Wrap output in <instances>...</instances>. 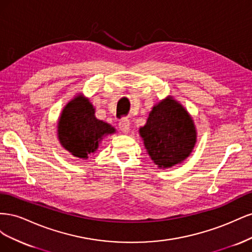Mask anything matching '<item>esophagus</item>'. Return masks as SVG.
<instances>
[{
    "mask_svg": "<svg viewBox=\"0 0 252 252\" xmlns=\"http://www.w3.org/2000/svg\"><path fill=\"white\" fill-rule=\"evenodd\" d=\"M119 128L121 129L122 132L128 133L129 130H130V121L127 118H123L119 122Z\"/></svg>",
    "mask_w": 252,
    "mask_h": 252,
    "instance_id": "obj_1",
    "label": "esophagus"
}]
</instances>
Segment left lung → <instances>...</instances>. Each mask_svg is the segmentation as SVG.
<instances>
[{
    "instance_id": "left-lung-1",
    "label": "left lung",
    "mask_w": 252,
    "mask_h": 252,
    "mask_svg": "<svg viewBox=\"0 0 252 252\" xmlns=\"http://www.w3.org/2000/svg\"><path fill=\"white\" fill-rule=\"evenodd\" d=\"M140 135L158 168H169L186 159L196 142L192 118L171 96L154 106Z\"/></svg>"
}]
</instances>
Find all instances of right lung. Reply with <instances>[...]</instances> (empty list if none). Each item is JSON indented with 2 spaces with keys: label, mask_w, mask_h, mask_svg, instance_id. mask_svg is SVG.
Instances as JSON below:
<instances>
[{
  "label": "right lung",
  "mask_w": 252,
  "mask_h": 252,
  "mask_svg": "<svg viewBox=\"0 0 252 252\" xmlns=\"http://www.w3.org/2000/svg\"><path fill=\"white\" fill-rule=\"evenodd\" d=\"M114 132L116 128L95 118L94 105L82 94L67 103L58 123L61 145L83 159L94 154L104 136Z\"/></svg>",
  "instance_id": "obj_1"
}]
</instances>
